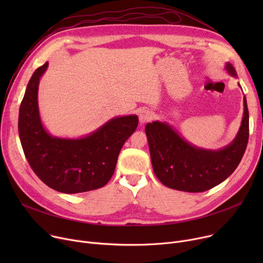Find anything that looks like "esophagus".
Here are the masks:
<instances>
[{"label":"esophagus","instance_id":"1","mask_svg":"<svg viewBox=\"0 0 263 263\" xmlns=\"http://www.w3.org/2000/svg\"><path fill=\"white\" fill-rule=\"evenodd\" d=\"M153 117H154L153 113H151L149 109H146V108H145V109H142L141 112H140V114H139L140 122H141L142 124H144V123L150 121L151 119H153Z\"/></svg>","mask_w":263,"mask_h":263}]
</instances>
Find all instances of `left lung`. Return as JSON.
<instances>
[{
    "instance_id": "8db88e82",
    "label": "left lung",
    "mask_w": 263,
    "mask_h": 263,
    "mask_svg": "<svg viewBox=\"0 0 263 263\" xmlns=\"http://www.w3.org/2000/svg\"><path fill=\"white\" fill-rule=\"evenodd\" d=\"M225 69L231 77L238 78L230 63H226ZM238 85L242 88L240 83ZM243 105V117L236 137L217 150L193 145L166 121L147 123L145 132L151 163L159 180L165 186L190 193L208 191L226 180L238 167L248 142L250 116L245 96Z\"/></svg>"
}]
</instances>
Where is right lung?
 Returning a JSON list of instances; mask_svg holds the SVG:
<instances>
[{"label": "right lung", "instance_id": "right-lung-1", "mask_svg": "<svg viewBox=\"0 0 263 263\" xmlns=\"http://www.w3.org/2000/svg\"><path fill=\"white\" fill-rule=\"evenodd\" d=\"M48 66L47 62L33 73L19 109L18 130L26 160L40 180L58 192L77 194L100 189L113 176L139 117H114L78 139L53 136L41 121L38 106L39 82Z\"/></svg>", "mask_w": 263, "mask_h": 263}]
</instances>
